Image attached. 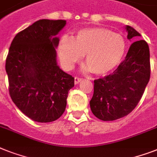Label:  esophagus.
<instances>
[{"instance_id": "34e87169", "label": "esophagus", "mask_w": 157, "mask_h": 157, "mask_svg": "<svg viewBox=\"0 0 157 157\" xmlns=\"http://www.w3.org/2000/svg\"><path fill=\"white\" fill-rule=\"evenodd\" d=\"M82 81V79L80 78V77H75L74 78V82H75V85H78L79 83L81 82V81Z\"/></svg>"}]
</instances>
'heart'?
Returning a JSON list of instances; mask_svg holds the SVG:
<instances>
[{
    "instance_id": "1",
    "label": "heart",
    "mask_w": 157,
    "mask_h": 157,
    "mask_svg": "<svg viewBox=\"0 0 157 157\" xmlns=\"http://www.w3.org/2000/svg\"><path fill=\"white\" fill-rule=\"evenodd\" d=\"M126 43L120 34L101 27L79 30L72 40L63 37L59 41L58 53L61 64L71 69L85 56V71L98 76L113 72L123 60Z\"/></svg>"
}]
</instances>
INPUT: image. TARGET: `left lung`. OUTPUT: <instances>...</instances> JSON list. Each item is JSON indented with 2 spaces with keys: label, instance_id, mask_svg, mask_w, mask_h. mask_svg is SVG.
Listing matches in <instances>:
<instances>
[{
  "label": "left lung",
  "instance_id": "1",
  "mask_svg": "<svg viewBox=\"0 0 157 157\" xmlns=\"http://www.w3.org/2000/svg\"><path fill=\"white\" fill-rule=\"evenodd\" d=\"M125 29L127 39L134 38L136 41L113 73L94 81L90 109L101 120H116L130 114L142 98L150 79L147 43L139 39L140 34L132 26L126 25Z\"/></svg>",
  "mask_w": 157,
  "mask_h": 157
}]
</instances>
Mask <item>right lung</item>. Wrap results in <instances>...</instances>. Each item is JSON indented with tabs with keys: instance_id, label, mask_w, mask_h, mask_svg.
I'll return each instance as SVG.
<instances>
[{
	"instance_id": "right-lung-1",
	"label": "right lung",
	"mask_w": 157,
	"mask_h": 157,
	"mask_svg": "<svg viewBox=\"0 0 157 157\" xmlns=\"http://www.w3.org/2000/svg\"><path fill=\"white\" fill-rule=\"evenodd\" d=\"M65 25V20H39L17 34L9 50L6 71L10 97L35 122L58 119L74 86V77L57 64L56 35Z\"/></svg>"
}]
</instances>
